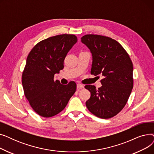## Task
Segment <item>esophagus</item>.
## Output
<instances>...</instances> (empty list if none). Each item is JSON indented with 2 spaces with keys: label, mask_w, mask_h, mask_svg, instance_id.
<instances>
[{
  "label": "esophagus",
  "mask_w": 154,
  "mask_h": 154,
  "mask_svg": "<svg viewBox=\"0 0 154 154\" xmlns=\"http://www.w3.org/2000/svg\"><path fill=\"white\" fill-rule=\"evenodd\" d=\"M77 87L78 88H80V89H81V88H83L84 87V86L83 85H82V84H77Z\"/></svg>",
  "instance_id": "1"
}]
</instances>
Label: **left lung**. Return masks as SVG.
<instances>
[{
    "mask_svg": "<svg viewBox=\"0 0 154 154\" xmlns=\"http://www.w3.org/2000/svg\"><path fill=\"white\" fill-rule=\"evenodd\" d=\"M81 42L92 55L91 74L104 77L98 89L94 85L85 86L91 92L86 106L99 118L113 117L124 107L133 88L132 62L123 47L112 38L87 34Z\"/></svg>",
    "mask_w": 154,
    "mask_h": 154,
    "instance_id": "8db88e82",
    "label": "left lung"
}]
</instances>
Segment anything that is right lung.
<instances>
[{
  "label": "right lung",
  "mask_w": 154,
  "mask_h": 154,
  "mask_svg": "<svg viewBox=\"0 0 154 154\" xmlns=\"http://www.w3.org/2000/svg\"><path fill=\"white\" fill-rule=\"evenodd\" d=\"M77 42L74 35H55L39 42L29 54L22 83L26 97L38 115L58 114L75 92L74 82L62 85L54 77L63 69V60Z\"/></svg>",
  "instance_id": "obj_1"
}]
</instances>
